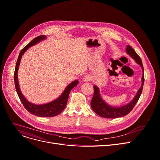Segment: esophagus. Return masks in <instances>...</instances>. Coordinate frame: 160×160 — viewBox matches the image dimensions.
Listing matches in <instances>:
<instances>
[{
  "label": "esophagus",
  "instance_id": "34e87169",
  "mask_svg": "<svg viewBox=\"0 0 160 160\" xmlns=\"http://www.w3.org/2000/svg\"><path fill=\"white\" fill-rule=\"evenodd\" d=\"M91 80V76H89V75H85V76L83 77V79H82V80H83V82H89V81H90Z\"/></svg>",
  "mask_w": 160,
  "mask_h": 160
}]
</instances>
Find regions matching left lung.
<instances>
[{
  "label": "left lung",
  "mask_w": 160,
  "mask_h": 160,
  "mask_svg": "<svg viewBox=\"0 0 160 160\" xmlns=\"http://www.w3.org/2000/svg\"><path fill=\"white\" fill-rule=\"evenodd\" d=\"M126 53L133 59L135 61L139 64L142 69L143 75L142 77V85L140 88L138 90L137 94L134 97V98L132 100V101L125 105L122 107H112L107 104L105 101L101 97L99 89L96 85L94 86V96L91 101V105L95 113L102 118H108V119H113L118 118L121 117H124V116L128 114L132 110L136 103H137L138 100L142 94L143 85L144 83V75H143V67L142 64V60L140 57L138 55V54L135 52L133 48L129 45H127L126 48Z\"/></svg>",
  "instance_id": "8db88e82"
}]
</instances>
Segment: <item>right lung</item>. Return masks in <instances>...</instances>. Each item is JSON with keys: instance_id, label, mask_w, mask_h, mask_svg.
<instances>
[{"instance_id": "right-lung-1", "label": "right lung", "mask_w": 160, "mask_h": 160, "mask_svg": "<svg viewBox=\"0 0 160 160\" xmlns=\"http://www.w3.org/2000/svg\"><path fill=\"white\" fill-rule=\"evenodd\" d=\"M47 38L46 36H39L34 39H32L28 44L25 46L20 52V54L18 55V60L17 62L15 70H14V84H15V88L17 92V94L18 95V97L22 103L23 105L25 108V109L31 113L35 115L38 117H42V118H50V117H53V116H56L58 114L61 113L64 109L66 108L69 94L70 91L72 88H74L78 83V80H76L73 82L70 83L63 91V92L61 94V96L57 98L56 99L51 101L50 103L42 104V105H36L34 103H32L29 102L22 94L20 85L18 83V71L20 63V61L22 59V57L24 54V53L29 48L37 44V43L39 42L42 40H44Z\"/></svg>"}]
</instances>
